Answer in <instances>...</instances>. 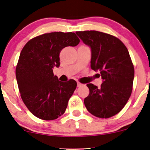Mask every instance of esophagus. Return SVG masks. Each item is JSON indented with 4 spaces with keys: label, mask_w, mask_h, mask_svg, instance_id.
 Returning a JSON list of instances; mask_svg holds the SVG:
<instances>
[{
    "label": "esophagus",
    "mask_w": 150,
    "mask_h": 150,
    "mask_svg": "<svg viewBox=\"0 0 150 150\" xmlns=\"http://www.w3.org/2000/svg\"><path fill=\"white\" fill-rule=\"evenodd\" d=\"M83 86V84L81 83H79V82L77 83V87H81V86Z\"/></svg>",
    "instance_id": "1"
}]
</instances>
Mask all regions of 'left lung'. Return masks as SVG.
Returning a JSON list of instances; mask_svg holds the SVG:
<instances>
[{
    "instance_id": "1",
    "label": "left lung",
    "mask_w": 150,
    "mask_h": 150,
    "mask_svg": "<svg viewBox=\"0 0 150 150\" xmlns=\"http://www.w3.org/2000/svg\"><path fill=\"white\" fill-rule=\"evenodd\" d=\"M91 49V68L99 71L100 88L87 84L90 94L84 99L87 110L97 117L108 118L125 107L132 95L134 67L127 47L119 39L96 30L76 32Z\"/></svg>"
}]
</instances>
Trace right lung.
Here are the masks:
<instances>
[{
    "instance_id": "add662e5",
    "label": "right lung",
    "mask_w": 150,
    "mask_h": 150,
    "mask_svg": "<svg viewBox=\"0 0 150 150\" xmlns=\"http://www.w3.org/2000/svg\"><path fill=\"white\" fill-rule=\"evenodd\" d=\"M79 42L74 33L54 32L31 39L23 47L16 78L24 104L37 117L53 120L65 112L77 83L73 79L58 81L53 68L60 66L61 50Z\"/></svg>"
}]
</instances>
